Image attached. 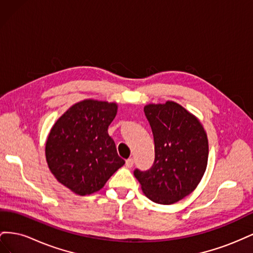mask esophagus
<instances>
[{"mask_svg":"<svg viewBox=\"0 0 253 253\" xmlns=\"http://www.w3.org/2000/svg\"><path fill=\"white\" fill-rule=\"evenodd\" d=\"M134 166V159L133 158H128V159H126V168H132Z\"/></svg>","mask_w":253,"mask_h":253,"instance_id":"obj_1","label":"esophagus"}]
</instances>
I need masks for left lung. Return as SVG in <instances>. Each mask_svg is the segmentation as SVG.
I'll return each mask as SVG.
<instances>
[{"label": "left lung", "instance_id": "obj_1", "mask_svg": "<svg viewBox=\"0 0 253 253\" xmlns=\"http://www.w3.org/2000/svg\"><path fill=\"white\" fill-rule=\"evenodd\" d=\"M155 144V159L147 171L134 175L149 200L171 205L200 183L208 163V138L200 120L178 103L144 106Z\"/></svg>", "mask_w": 253, "mask_h": 253}]
</instances>
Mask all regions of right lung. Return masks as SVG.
I'll return each instance as SVG.
<instances>
[{
  "instance_id": "add662e5",
  "label": "right lung",
  "mask_w": 253,
  "mask_h": 253,
  "mask_svg": "<svg viewBox=\"0 0 253 253\" xmlns=\"http://www.w3.org/2000/svg\"><path fill=\"white\" fill-rule=\"evenodd\" d=\"M116 113V103L89 99L74 104L50 129L45 147L48 168L76 194L97 192L125 165L108 134Z\"/></svg>"
}]
</instances>
